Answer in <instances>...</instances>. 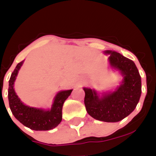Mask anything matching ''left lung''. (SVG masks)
<instances>
[{
  "label": "left lung",
  "instance_id": "8db88e82",
  "mask_svg": "<svg viewBox=\"0 0 156 156\" xmlns=\"http://www.w3.org/2000/svg\"><path fill=\"white\" fill-rule=\"evenodd\" d=\"M104 53L110 55V66L120 72L123 80L115 91L103 93L101 97L94 89L83 88L84 104L87 113L94 119L116 122L128 117L136 107L141 94V76L132 60L115 51Z\"/></svg>",
  "mask_w": 156,
  "mask_h": 156
}]
</instances>
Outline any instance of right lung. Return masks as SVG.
<instances>
[{"label": "right lung", "instance_id": "1", "mask_svg": "<svg viewBox=\"0 0 156 156\" xmlns=\"http://www.w3.org/2000/svg\"><path fill=\"white\" fill-rule=\"evenodd\" d=\"M23 62L16 66L9 80L8 98L9 107L12 114L19 122L30 129L34 130H48L53 129L62 119V107L64 101L70 95L73 89L60 91L54 98L51 110L34 108L23 104L14 89L16 77L22 67Z\"/></svg>", "mask_w": 156, "mask_h": 156}]
</instances>
